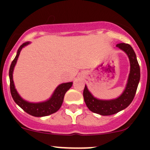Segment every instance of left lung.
<instances>
[{
  "label": "left lung",
  "instance_id": "obj_1",
  "mask_svg": "<svg viewBox=\"0 0 150 150\" xmlns=\"http://www.w3.org/2000/svg\"><path fill=\"white\" fill-rule=\"evenodd\" d=\"M117 48L122 50L128 55L130 61V73L128 82L122 93L118 98L112 100H101L95 98L85 86L83 98L88 108L94 113L101 115H111L128 107L132 102L137 92L140 80V67L137 56L133 48L127 43H119Z\"/></svg>",
  "mask_w": 150,
  "mask_h": 150
}]
</instances>
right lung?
Here are the masks:
<instances>
[{
	"instance_id": "1",
	"label": "right lung",
	"mask_w": 150,
	"mask_h": 150,
	"mask_svg": "<svg viewBox=\"0 0 150 150\" xmlns=\"http://www.w3.org/2000/svg\"><path fill=\"white\" fill-rule=\"evenodd\" d=\"M30 42H25L23 44L21 45L18 49L17 54H16L14 59L12 61L11 64L10 66L9 79L11 94L12 98L14 100V102L27 113L30 114V115L35 116V117H44V116L53 114V113L56 112L59 110L62 104L63 100H64V94L72 87V82L64 83H62L57 86L51 97L46 102H39V103H31V102H28L24 100L19 96V94L17 93L16 88H15L13 81V71L19 54H20V51H22L24 47L30 44Z\"/></svg>"
}]
</instances>
